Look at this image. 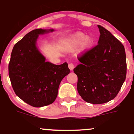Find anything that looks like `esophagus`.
I'll list each match as a JSON object with an SVG mask.
<instances>
[{"instance_id":"esophagus-1","label":"esophagus","mask_w":134,"mask_h":134,"mask_svg":"<svg viewBox=\"0 0 134 134\" xmlns=\"http://www.w3.org/2000/svg\"><path fill=\"white\" fill-rule=\"evenodd\" d=\"M69 68L70 69V70H72L74 68V64H72V63H70V64H69Z\"/></svg>"}]
</instances>
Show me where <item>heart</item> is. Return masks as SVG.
Segmentation results:
<instances>
[{"mask_svg":"<svg viewBox=\"0 0 134 134\" xmlns=\"http://www.w3.org/2000/svg\"><path fill=\"white\" fill-rule=\"evenodd\" d=\"M84 48H88L92 45L93 40L91 38H86V35L82 33H77L71 38V39L69 41L68 44L70 49H74L76 48L79 47L82 43Z\"/></svg>","mask_w":134,"mask_h":134,"instance_id":"obj_1","label":"heart"}]
</instances>
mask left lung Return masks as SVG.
<instances>
[{"label":"left lung","mask_w":134,"mask_h":134,"mask_svg":"<svg viewBox=\"0 0 134 134\" xmlns=\"http://www.w3.org/2000/svg\"><path fill=\"white\" fill-rule=\"evenodd\" d=\"M98 44L78 57L81 64L74 69L77 91L84 101L102 104L116 97L127 74L124 45L100 25Z\"/></svg>","instance_id":"1"}]
</instances>
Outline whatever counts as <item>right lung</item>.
<instances>
[{
    "instance_id": "1",
    "label": "right lung",
    "mask_w": 134,
    "mask_h": 134,
    "mask_svg": "<svg viewBox=\"0 0 134 134\" xmlns=\"http://www.w3.org/2000/svg\"><path fill=\"white\" fill-rule=\"evenodd\" d=\"M53 30L36 29L15 44L9 64V76L16 94L33 107L53 103L58 94L60 83L69 74L67 62L55 65L45 62L36 48V40Z\"/></svg>"
}]
</instances>
